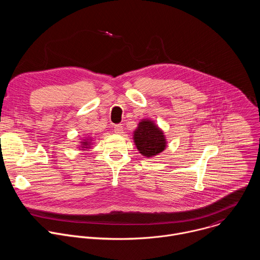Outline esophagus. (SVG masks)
<instances>
[{"instance_id":"1","label":"esophagus","mask_w":260,"mask_h":260,"mask_svg":"<svg viewBox=\"0 0 260 260\" xmlns=\"http://www.w3.org/2000/svg\"><path fill=\"white\" fill-rule=\"evenodd\" d=\"M114 132H115V134H122V132H123V126H122V124H116V125H114Z\"/></svg>"}]
</instances>
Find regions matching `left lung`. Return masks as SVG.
Segmentation results:
<instances>
[{"label":"left lung","mask_w":260,"mask_h":260,"mask_svg":"<svg viewBox=\"0 0 260 260\" xmlns=\"http://www.w3.org/2000/svg\"><path fill=\"white\" fill-rule=\"evenodd\" d=\"M137 149L146 157H152L162 152L167 146L164 132L151 120L143 119L134 132Z\"/></svg>","instance_id":"8db88e82"}]
</instances>
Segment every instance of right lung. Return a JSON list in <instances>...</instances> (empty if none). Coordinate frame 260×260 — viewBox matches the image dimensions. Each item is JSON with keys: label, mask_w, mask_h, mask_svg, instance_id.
<instances>
[{"label": "right lung", "mask_w": 260, "mask_h": 260, "mask_svg": "<svg viewBox=\"0 0 260 260\" xmlns=\"http://www.w3.org/2000/svg\"><path fill=\"white\" fill-rule=\"evenodd\" d=\"M82 144V148H89V146H90V142H89V140H84V142H81Z\"/></svg>", "instance_id": "1"}]
</instances>
